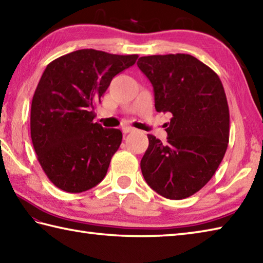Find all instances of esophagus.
<instances>
[{"mask_svg": "<svg viewBox=\"0 0 263 263\" xmlns=\"http://www.w3.org/2000/svg\"><path fill=\"white\" fill-rule=\"evenodd\" d=\"M122 131L124 133H132V132H136V128L132 126H123Z\"/></svg>", "mask_w": 263, "mask_h": 263, "instance_id": "obj_1", "label": "esophagus"}]
</instances>
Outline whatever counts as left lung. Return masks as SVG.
I'll use <instances>...</instances> for the list:
<instances>
[{
	"label": "left lung",
	"mask_w": 263,
	"mask_h": 263,
	"mask_svg": "<svg viewBox=\"0 0 263 263\" xmlns=\"http://www.w3.org/2000/svg\"><path fill=\"white\" fill-rule=\"evenodd\" d=\"M151 81L157 111L171 112L167 141L148 135L140 167L149 187L163 197L183 199L206 184L229 142V107L219 76L184 53L139 58Z\"/></svg>",
	"instance_id": "left-lung-1"
}]
</instances>
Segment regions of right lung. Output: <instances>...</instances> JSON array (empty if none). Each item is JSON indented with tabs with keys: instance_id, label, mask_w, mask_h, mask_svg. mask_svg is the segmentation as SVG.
Wrapping results in <instances>:
<instances>
[{
	"instance_id": "right-lung-1",
	"label": "right lung",
	"mask_w": 263,
	"mask_h": 263,
	"mask_svg": "<svg viewBox=\"0 0 263 263\" xmlns=\"http://www.w3.org/2000/svg\"><path fill=\"white\" fill-rule=\"evenodd\" d=\"M137 59L138 54L82 49L46 66L32 100L30 137L55 187L82 193L105 178L123 136L118 128L93 123V110L111 80Z\"/></svg>"
}]
</instances>
